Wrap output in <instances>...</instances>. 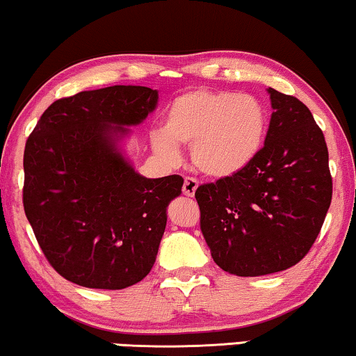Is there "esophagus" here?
I'll return each instance as SVG.
<instances>
[{
  "label": "esophagus",
  "instance_id": "34e87169",
  "mask_svg": "<svg viewBox=\"0 0 356 356\" xmlns=\"http://www.w3.org/2000/svg\"><path fill=\"white\" fill-rule=\"evenodd\" d=\"M196 188H198V181H196L195 178H185V183H183V193H185L186 196H195V191Z\"/></svg>",
  "mask_w": 356,
  "mask_h": 356
}]
</instances>
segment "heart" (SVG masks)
<instances>
[{
	"label": "heart",
	"mask_w": 356,
	"mask_h": 356,
	"mask_svg": "<svg viewBox=\"0 0 356 356\" xmlns=\"http://www.w3.org/2000/svg\"><path fill=\"white\" fill-rule=\"evenodd\" d=\"M267 113L261 100L248 94L190 90L170 104L163 131L152 134V147L161 160L177 163V143L190 145L193 165L211 178L243 171L261 152Z\"/></svg>",
	"instance_id": "heart-1"
}]
</instances>
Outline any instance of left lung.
Segmentation results:
<instances>
[{"label": "left lung", "instance_id": "1", "mask_svg": "<svg viewBox=\"0 0 356 356\" xmlns=\"http://www.w3.org/2000/svg\"><path fill=\"white\" fill-rule=\"evenodd\" d=\"M264 147L243 171L198 186L201 232L222 270L256 277L289 269L317 239L332 201L323 131L292 95L269 87Z\"/></svg>", "mask_w": 356, "mask_h": 356}]
</instances>
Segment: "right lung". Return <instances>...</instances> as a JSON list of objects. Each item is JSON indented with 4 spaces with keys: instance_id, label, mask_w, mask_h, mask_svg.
Here are the masks:
<instances>
[{
    "instance_id": "obj_1",
    "label": "right lung",
    "mask_w": 356,
    "mask_h": 356,
    "mask_svg": "<svg viewBox=\"0 0 356 356\" xmlns=\"http://www.w3.org/2000/svg\"><path fill=\"white\" fill-rule=\"evenodd\" d=\"M158 92L112 86L56 100L24 148L23 204L57 274L89 289L130 287L152 270L183 178H145L118 150Z\"/></svg>"
}]
</instances>
